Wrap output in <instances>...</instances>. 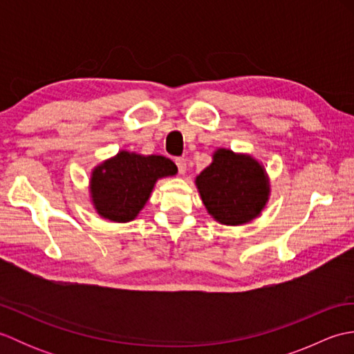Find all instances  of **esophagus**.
Wrapping results in <instances>:
<instances>
[{
	"mask_svg": "<svg viewBox=\"0 0 354 354\" xmlns=\"http://www.w3.org/2000/svg\"><path fill=\"white\" fill-rule=\"evenodd\" d=\"M175 162L178 165L179 173H181V175H184L185 170H187V160H185V158H176Z\"/></svg>",
	"mask_w": 354,
	"mask_h": 354,
	"instance_id": "34e87169",
	"label": "esophagus"
}]
</instances>
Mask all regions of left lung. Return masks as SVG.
<instances>
[{"label":"left lung","mask_w":354,"mask_h":354,"mask_svg":"<svg viewBox=\"0 0 354 354\" xmlns=\"http://www.w3.org/2000/svg\"><path fill=\"white\" fill-rule=\"evenodd\" d=\"M208 214L237 227L259 217L270 194L268 173L254 156L217 149L212 164L194 181Z\"/></svg>","instance_id":"1"}]
</instances>
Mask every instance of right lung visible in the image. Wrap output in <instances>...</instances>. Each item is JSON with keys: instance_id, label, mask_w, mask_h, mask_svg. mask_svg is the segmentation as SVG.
Instances as JSON below:
<instances>
[{"instance_id": "obj_1", "label": "right lung", "mask_w": 354, "mask_h": 354, "mask_svg": "<svg viewBox=\"0 0 354 354\" xmlns=\"http://www.w3.org/2000/svg\"><path fill=\"white\" fill-rule=\"evenodd\" d=\"M176 173L178 167L169 158L120 150L93 169L89 196L103 219L126 223L145 208L158 179Z\"/></svg>"}]
</instances>
